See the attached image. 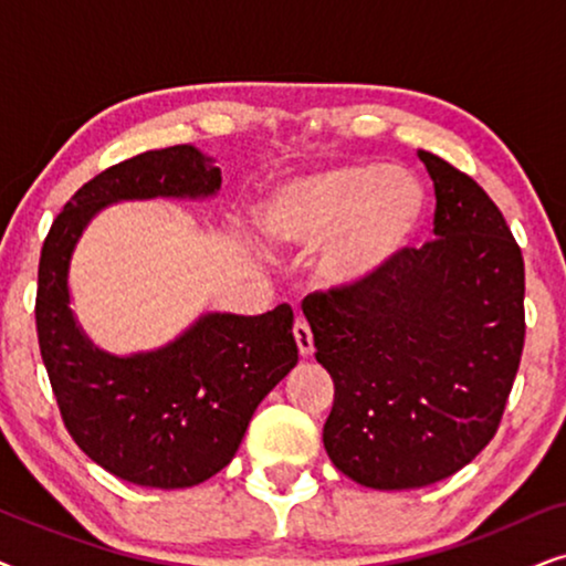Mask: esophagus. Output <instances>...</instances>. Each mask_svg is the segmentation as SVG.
I'll use <instances>...</instances> for the list:
<instances>
[{"label":"esophagus","mask_w":566,"mask_h":566,"mask_svg":"<svg viewBox=\"0 0 566 566\" xmlns=\"http://www.w3.org/2000/svg\"><path fill=\"white\" fill-rule=\"evenodd\" d=\"M293 337H296V345H298V353L304 355H312L314 353V335H312V327H308L306 322H296L293 324Z\"/></svg>","instance_id":"esophagus-1"}]
</instances>
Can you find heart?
I'll return each mask as SVG.
<instances>
[{"label": "heart", "instance_id": "1", "mask_svg": "<svg viewBox=\"0 0 566 566\" xmlns=\"http://www.w3.org/2000/svg\"><path fill=\"white\" fill-rule=\"evenodd\" d=\"M428 192L405 167L332 165L289 177L258 203L273 250H316L314 275L332 293H363L391 275L420 234Z\"/></svg>", "mask_w": 566, "mask_h": 566}]
</instances>
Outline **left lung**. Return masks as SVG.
I'll use <instances>...</instances> for the list:
<instances>
[{
  "instance_id": "left-lung-1",
  "label": "left lung",
  "mask_w": 566,
  "mask_h": 566,
  "mask_svg": "<svg viewBox=\"0 0 566 566\" xmlns=\"http://www.w3.org/2000/svg\"><path fill=\"white\" fill-rule=\"evenodd\" d=\"M436 185V239L363 293H312L304 316L335 381L324 448L353 482L417 490L490 443L525 339V268L492 198L417 151Z\"/></svg>"
}]
</instances>
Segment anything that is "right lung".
Instances as JSON below:
<instances>
[{
  "mask_svg": "<svg viewBox=\"0 0 566 566\" xmlns=\"http://www.w3.org/2000/svg\"><path fill=\"white\" fill-rule=\"evenodd\" d=\"M221 169L190 144L144 151L92 177L56 216L38 265V345L74 443L126 482L196 486L227 467L254 409L298 363L289 304L260 316L200 314L157 350L97 347L72 312L69 268L113 203L213 198Z\"/></svg>",
  "mask_w": 566,
  "mask_h": 566,
  "instance_id": "right-lung-1",
  "label": "right lung"
}]
</instances>
